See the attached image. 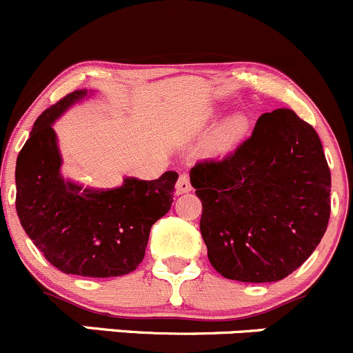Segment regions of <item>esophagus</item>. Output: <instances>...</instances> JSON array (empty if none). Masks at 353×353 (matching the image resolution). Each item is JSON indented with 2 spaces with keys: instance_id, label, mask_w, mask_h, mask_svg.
Returning a JSON list of instances; mask_svg holds the SVG:
<instances>
[{
  "instance_id": "obj_1",
  "label": "esophagus",
  "mask_w": 353,
  "mask_h": 353,
  "mask_svg": "<svg viewBox=\"0 0 353 353\" xmlns=\"http://www.w3.org/2000/svg\"><path fill=\"white\" fill-rule=\"evenodd\" d=\"M177 194H184V193H190L191 191V183H190V176L188 174H181L179 179H177Z\"/></svg>"
}]
</instances>
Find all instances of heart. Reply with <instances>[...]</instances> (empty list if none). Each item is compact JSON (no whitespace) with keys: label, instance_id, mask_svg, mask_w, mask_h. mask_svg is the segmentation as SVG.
<instances>
[{"label":"heart","instance_id":"b5f03b06","mask_svg":"<svg viewBox=\"0 0 353 353\" xmlns=\"http://www.w3.org/2000/svg\"><path fill=\"white\" fill-rule=\"evenodd\" d=\"M245 119L243 116H234L230 117L229 121H227L225 124H223L222 128H220L219 134H216V148H227L230 143H234V141L237 140V138L241 137V134L244 133L245 130Z\"/></svg>","mask_w":353,"mask_h":353}]
</instances>
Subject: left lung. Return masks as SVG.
I'll use <instances>...</instances> for the list:
<instances>
[{"instance_id": "1", "label": "left lung", "mask_w": 353, "mask_h": 353, "mask_svg": "<svg viewBox=\"0 0 353 353\" xmlns=\"http://www.w3.org/2000/svg\"><path fill=\"white\" fill-rule=\"evenodd\" d=\"M203 203L208 259L222 276L279 282L321 243L330 220L331 172L321 140L294 110L256 121L232 154L191 169Z\"/></svg>"}]
</instances>
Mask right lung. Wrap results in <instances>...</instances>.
I'll use <instances>...</instances> for the list:
<instances>
[{
  "label": "right lung",
  "mask_w": 353,
  "mask_h": 353,
  "mask_svg": "<svg viewBox=\"0 0 353 353\" xmlns=\"http://www.w3.org/2000/svg\"><path fill=\"white\" fill-rule=\"evenodd\" d=\"M87 95L74 90L46 109L17 159V213L32 243L63 273L128 275L143 261L152 225L170 210L177 172L154 181L126 177L121 188L90 190L63 179L52 123Z\"/></svg>",
  "instance_id": "add662e5"
}]
</instances>
